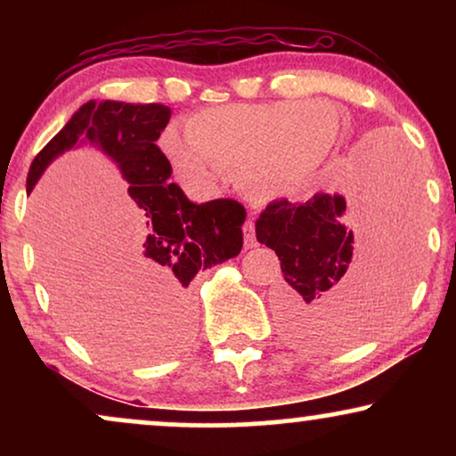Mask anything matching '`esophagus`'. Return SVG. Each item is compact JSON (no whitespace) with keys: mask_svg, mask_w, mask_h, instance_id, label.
<instances>
[{"mask_svg":"<svg viewBox=\"0 0 456 456\" xmlns=\"http://www.w3.org/2000/svg\"><path fill=\"white\" fill-rule=\"evenodd\" d=\"M242 232H245V248L257 247V239H255V222H247L242 226Z\"/></svg>","mask_w":456,"mask_h":456,"instance_id":"obj_1","label":"esophagus"}]
</instances>
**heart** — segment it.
<instances>
[{"instance_id": "heart-1", "label": "heart", "mask_w": 456, "mask_h": 456, "mask_svg": "<svg viewBox=\"0 0 456 456\" xmlns=\"http://www.w3.org/2000/svg\"><path fill=\"white\" fill-rule=\"evenodd\" d=\"M336 133V114L322 103H230L192 116L189 136L167 130L164 151L189 178L226 170L239 174L253 199L272 201L301 189Z\"/></svg>"}]
</instances>
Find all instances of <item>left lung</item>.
Wrapping results in <instances>:
<instances>
[{"instance_id": "1", "label": "left lung", "mask_w": 456, "mask_h": 456, "mask_svg": "<svg viewBox=\"0 0 456 456\" xmlns=\"http://www.w3.org/2000/svg\"><path fill=\"white\" fill-rule=\"evenodd\" d=\"M353 220L357 205L317 192L307 203L273 201L255 222L257 240L276 251L282 267L273 305L290 345L311 351L348 345L401 303L409 286L407 245L415 236V183L395 149H376L363 161L370 228L363 230L367 255L359 259H353Z\"/></svg>"}]
</instances>
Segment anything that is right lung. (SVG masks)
Instances as JSON below:
<instances>
[{"instance_id":"1","label":"right lung","mask_w":456,"mask_h":456,"mask_svg":"<svg viewBox=\"0 0 456 456\" xmlns=\"http://www.w3.org/2000/svg\"><path fill=\"white\" fill-rule=\"evenodd\" d=\"M170 116L172 110L161 103L86 102L33 159L27 192L45 167L78 141L91 142L116 161L139 220V236L124 255L130 295L155 317L167 345L180 348L192 332L186 289L201 270L240 253L247 211L234 199L197 205L167 180L172 166L155 142Z\"/></svg>"}]
</instances>
